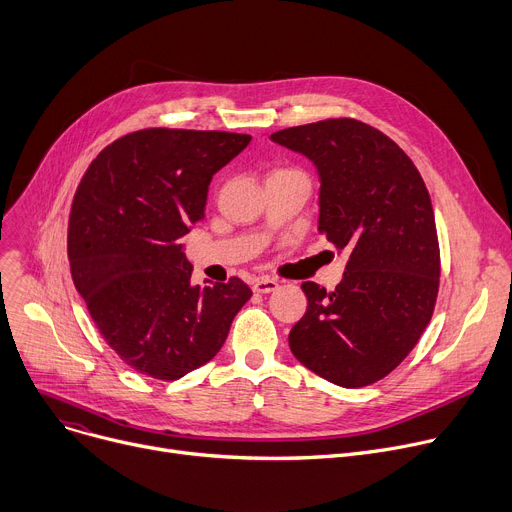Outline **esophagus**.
Listing matches in <instances>:
<instances>
[{
    "mask_svg": "<svg viewBox=\"0 0 512 512\" xmlns=\"http://www.w3.org/2000/svg\"><path fill=\"white\" fill-rule=\"evenodd\" d=\"M276 288H278V282L274 278H257L253 282V290L257 294H269V292H274Z\"/></svg>",
    "mask_w": 512,
    "mask_h": 512,
    "instance_id": "obj_1",
    "label": "esophagus"
}]
</instances>
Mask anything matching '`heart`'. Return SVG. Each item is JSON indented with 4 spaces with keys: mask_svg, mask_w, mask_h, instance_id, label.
<instances>
[{
    "mask_svg": "<svg viewBox=\"0 0 512 512\" xmlns=\"http://www.w3.org/2000/svg\"><path fill=\"white\" fill-rule=\"evenodd\" d=\"M286 173H300V170H296V168H276L271 175H286ZM271 175H269V177H271ZM300 175H302V173H300Z\"/></svg>",
    "mask_w": 512,
    "mask_h": 512,
    "instance_id": "1",
    "label": "heart"
}]
</instances>
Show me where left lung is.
Wrapping results in <instances>:
<instances>
[{
	"label": "left lung",
	"instance_id": "8db88e82",
	"mask_svg": "<svg viewBox=\"0 0 512 512\" xmlns=\"http://www.w3.org/2000/svg\"><path fill=\"white\" fill-rule=\"evenodd\" d=\"M271 140L315 162L319 232L348 255L333 292L302 284L309 309L288 335L290 350L339 387L377 383L414 350L438 296L440 249L424 179L389 135L356 119L288 127Z\"/></svg>",
	"mask_w": 512,
	"mask_h": 512
}]
</instances>
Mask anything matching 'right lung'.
Returning a JSON list of instances; mask_svg holds the SVG:
<instances>
[{
  "label": "right lung",
  "instance_id": "1",
  "mask_svg": "<svg viewBox=\"0 0 512 512\" xmlns=\"http://www.w3.org/2000/svg\"><path fill=\"white\" fill-rule=\"evenodd\" d=\"M251 135L148 127L102 150L67 224L72 278L105 342L133 370L177 381L210 362L253 296L238 278L191 286L181 238L206 218L208 185Z\"/></svg>",
  "mask_w": 512,
  "mask_h": 512
}]
</instances>
